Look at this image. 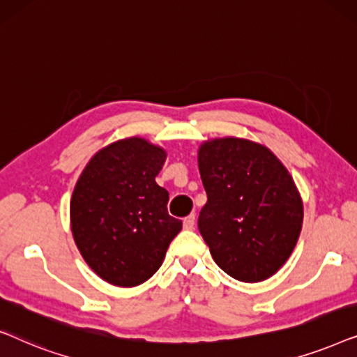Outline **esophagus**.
<instances>
[{"instance_id": "obj_1", "label": "esophagus", "mask_w": 357, "mask_h": 357, "mask_svg": "<svg viewBox=\"0 0 357 357\" xmlns=\"http://www.w3.org/2000/svg\"><path fill=\"white\" fill-rule=\"evenodd\" d=\"M183 227L188 229V231H192L195 227V214H190V216L183 218Z\"/></svg>"}]
</instances>
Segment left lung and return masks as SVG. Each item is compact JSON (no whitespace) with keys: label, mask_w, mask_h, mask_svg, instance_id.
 Returning a JSON list of instances; mask_svg holds the SVG:
<instances>
[{"label":"left lung","mask_w":357,"mask_h":357,"mask_svg":"<svg viewBox=\"0 0 357 357\" xmlns=\"http://www.w3.org/2000/svg\"><path fill=\"white\" fill-rule=\"evenodd\" d=\"M198 167L208 202L198 229L222 271L258 282L275 275L294 250L302 202L275 154L248 139L204 143Z\"/></svg>","instance_id":"1"}]
</instances>
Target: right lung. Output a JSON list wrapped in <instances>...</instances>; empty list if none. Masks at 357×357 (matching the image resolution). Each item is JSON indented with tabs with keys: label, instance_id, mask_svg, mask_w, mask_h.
<instances>
[{
	"label": "right lung",
	"instance_id": "right-lung-1",
	"mask_svg": "<svg viewBox=\"0 0 357 357\" xmlns=\"http://www.w3.org/2000/svg\"><path fill=\"white\" fill-rule=\"evenodd\" d=\"M165 151L141 138L116 141L89 160L71 198V231L102 280L133 287L149 280L182 229L155 183Z\"/></svg>",
	"mask_w": 357,
	"mask_h": 357
}]
</instances>
